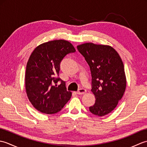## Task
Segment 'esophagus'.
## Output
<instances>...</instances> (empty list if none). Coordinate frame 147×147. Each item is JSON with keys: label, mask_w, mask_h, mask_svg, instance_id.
I'll return each mask as SVG.
<instances>
[{"label": "esophagus", "mask_w": 147, "mask_h": 147, "mask_svg": "<svg viewBox=\"0 0 147 147\" xmlns=\"http://www.w3.org/2000/svg\"><path fill=\"white\" fill-rule=\"evenodd\" d=\"M86 90L85 89L80 88L78 90V91L77 92V93H78V94H79V95H83V94H85V93H86Z\"/></svg>", "instance_id": "34e87169"}]
</instances>
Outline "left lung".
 Here are the masks:
<instances>
[{
	"instance_id": "obj_1",
	"label": "left lung",
	"mask_w": 147,
	"mask_h": 147,
	"mask_svg": "<svg viewBox=\"0 0 147 147\" xmlns=\"http://www.w3.org/2000/svg\"><path fill=\"white\" fill-rule=\"evenodd\" d=\"M77 49L91 71L92 92L95 103L89 107L90 111L95 115L104 116L116 107L125 92L123 62L111 46L86 43L77 46Z\"/></svg>"
}]
</instances>
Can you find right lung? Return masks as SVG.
<instances>
[{
  "label": "right lung",
  "instance_id": "obj_1",
  "mask_svg": "<svg viewBox=\"0 0 147 147\" xmlns=\"http://www.w3.org/2000/svg\"><path fill=\"white\" fill-rule=\"evenodd\" d=\"M75 52L70 42L59 40L42 43L31 54L26 65L25 86L29 100L36 110L55 114L70 100L71 92L58 76L62 59ZM58 81L60 85H53Z\"/></svg>",
  "mask_w": 147,
  "mask_h": 147
}]
</instances>
